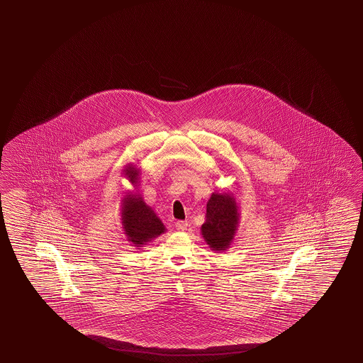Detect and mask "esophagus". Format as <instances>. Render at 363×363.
<instances>
[{
  "instance_id": "1",
  "label": "esophagus",
  "mask_w": 363,
  "mask_h": 363,
  "mask_svg": "<svg viewBox=\"0 0 363 363\" xmlns=\"http://www.w3.org/2000/svg\"><path fill=\"white\" fill-rule=\"evenodd\" d=\"M175 228L178 231H185L188 229V223L186 221H177L175 223Z\"/></svg>"
}]
</instances>
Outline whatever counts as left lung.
<instances>
[{
	"label": "left lung",
	"instance_id": "8db88e82",
	"mask_svg": "<svg viewBox=\"0 0 363 363\" xmlns=\"http://www.w3.org/2000/svg\"><path fill=\"white\" fill-rule=\"evenodd\" d=\"M239 206L231 191H213L207 202L206 223L201 234L211 251L225 252L230 248L239 228Z\"/></svg>",
	"mask_w": 363,
	"mask_h": 363
}]
</instances>
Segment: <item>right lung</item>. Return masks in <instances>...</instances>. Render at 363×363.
Masks as SVG:
<instances>
[{
	"instance_id": "1",
	"label": "right lung",
	"mask_w": 363,
	"mask_h": 363,
	"mask_svg": "<svg viewBox=\"0 0 363 363\" xmlns=\"http://www.w3.org/2000/svg\"><path fill=\"white\" fill-rule=\"evenodd\" d=\"M123 175L129 180L134 189H138L140 170L137 166L128 164L123 169ZM120 215L126 240L134 247H145L166 231L164 223L152 207L145 203L138 191H126L121 199Z\"/></svg>"
}]
</instances>
